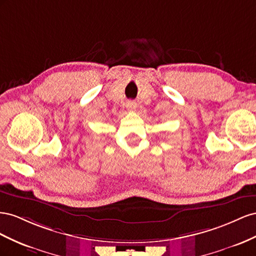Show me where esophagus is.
<instances>
[{"label": "esophagus", "mask_w": 256, "mask_h": 256, "mask_svg": "<svg viewBox=\"0 0 256 256\" xmlns=\"http://www.w3.org/2000/svg\"><path fill=\"white\" fill-rule=\"evenodd\" d=\"M136 107H137V104L135 103L134 100H128L126 103V108H128V110H130V112L135 110Z\"/></svg>", "instance_id": "1"}]
</instances>
